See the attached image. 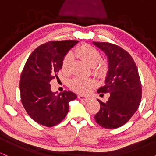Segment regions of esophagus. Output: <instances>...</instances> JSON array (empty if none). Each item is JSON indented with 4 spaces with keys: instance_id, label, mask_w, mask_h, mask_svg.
Wrapping results in <instances>:
<instances>
[{
    "instance_id": "esophagus-1",
    "label": "esophagus",
    "mask_w": 156,
    "mask_h": 156,
    "mask_svg": "<svg viewBox=\"0 0 156 156\" xmlns=\"http://www.w3.org/2000/svg\"><path fill=\"white\" fill-rule=\"evenodd\" d=\"M78 99L81 100V101H89V100L90 99L89 97H86L83 95H78Z\"/></svg>"
}]
</instances>
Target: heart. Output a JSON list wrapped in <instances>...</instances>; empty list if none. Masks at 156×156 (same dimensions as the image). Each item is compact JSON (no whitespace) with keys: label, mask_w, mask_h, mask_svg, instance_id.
<instances>
[{"label":"heart","mask_w":156,"mask_h":156,"mask_svg":"<svg viewBox=\"0 0 156 156\" xmlns=\"http://www.w3.org/2000/svg\"><path fill=\"white\" fill-rule=\"evenodd\" d=\"M74 55L92 67L93 73L98 77H104L107 73V66L105 62H101V53L98 50L89 44H82L74 51ZM72 55L68 53L62 60V67L64 73L70 71ZM95 85L92 79L83 78H75L69 82V87L75 92L86 94Z\"/></svg>","instance_id":"b5f03b06"}]
</instances>
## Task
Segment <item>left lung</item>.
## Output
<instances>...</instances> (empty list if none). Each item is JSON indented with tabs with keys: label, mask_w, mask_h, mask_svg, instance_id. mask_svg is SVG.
I'll use <instances>...</instances> for the list:
<instances>
[{
	"label": "left lung",
	"mask_w": 156,
	"mask_h": 156,
	"mask_svg": "<svg viewBox=\"0 0 156 156\" xmlns=\"http://www.w3.org/2000/svg\"><path fill=\"white\" fill-rule=\"evenodd\" d=\"M93 44L108 57L105 85L98 92L110 94L106 103L98 99L101 108L94 119L104 128H119L129 121L141 103L142 89L137 67L131 55L117 44L98 42Z\"/></svg>",
	"instance_id": "8db88e82"
}]
</instances>
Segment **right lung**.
Returning a JSON list of instances; mask_svg holds the SVG:
<instances>
[{
    "instance_id": "obj_1",
    "label": "right lung",
    "mask_w": 156,
    "mask_h": 156,
    "mask_svg": "<svg viewBox=\"0 0 156 156\" xmlns=\"http://www.w3.org/2000/svg\"><path fill=\"white\" fill-rule=\"evenodd\" d=\"M77 40L50 41L31 53L22 71L20 90L22 104L33 120L46 127L60 123L69 112V102L77 95L70 91L51 90L50 82L58 78L64 57Z\"/></svg>"
}]
</instances>
